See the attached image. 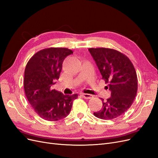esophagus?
Segmentation results:
<instances>
[{
  "mask_svg": "<svg viewBox=\"0 0 158 158\" xmlns=\"http://www.w3.org/2000/svg\"><path fill=\"white\" fill-rule=\"evenodd\" d=\"M81 95H82V97L85 99H91L93 98V95H91V94H84V93H81L80 94Z\"/></svg>",
  "mask_w": 158,
  "mask_h": 158,
  "instance_id": "1",
  "label": "esophagus"
}]
</instances>
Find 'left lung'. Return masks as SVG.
<instances>
[{
	"label": "left lung",
	"mask_w": 158,
	"mask_h": 158,
	"mask_svg": "<svg viewBox=\"0 0 158 158\" xmlns=\"http://www.w3.org/2000/svg\"><path fill=\"white\" fill-rule=\"evenodd\" d=\"M88 50L111 92L106 101L101 98L102 109L94 113V116L104 120L117 118L131 107L136 95L135 69L130 59L117 50L103 47Z\"/></svg>",
	"instance_id": "left-lung-1"
}]
</instances>
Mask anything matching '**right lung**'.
Instances as JSON below:
<instances>
[{"instance_id":"add662e5","label":"right lung","mask_w":158,"mask_h":158,"mask_svg":"<svg viewBox=\"0 0 158 158\" xmlns=\"http://www.w3.org/2000/svg\"><path fill=\"white\" fill-rule=\"evenodd\" d=\"M73 53L67 48L50 47L36 52L26 64L23 81L26 98L36 113L46 121L66 117L78 98L76 94L64 95L51 88L59 78L63 60Z\"/></svg>"}]
</instances>
